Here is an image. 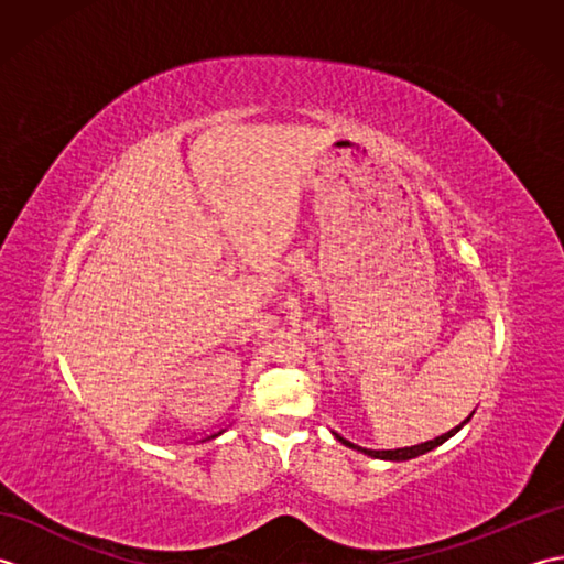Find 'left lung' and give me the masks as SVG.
I'll list each match as a JSON object with an SVG mask.
<instances>
[{
    "label": "left lung",
    "instance_id": "8db88e82",
    "mask_svg": "<svg viewBox=\"0 0 564 564\" xmlns=\"http://www.w3.org/2000/svg\"><path fill=\"white\" fill-rule=\"evenodd\" d=\"M470 419V416H467ZM465 422H460L458 426L455 429H451V431H446V434H441V436H436V438H431V441H424V443H416V446H406V448H394V451H370V448H361V446H354L351 441H346V438H341L339 434H334L337 436L344 446H349V448H356V451H361V453H366V455H373V458H382V460H410V458H416V455H422V453H426V451H431V448H436L438 443H443L446 441L448 436H453L455 431H458L460 426H463Z\"/></svg>",
    "mask_w": 564,
    "mask_h": 564
}]
</instances>
